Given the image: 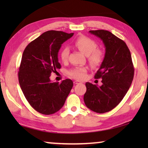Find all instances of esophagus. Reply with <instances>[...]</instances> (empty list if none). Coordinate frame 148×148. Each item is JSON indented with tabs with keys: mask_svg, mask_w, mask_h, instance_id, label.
<instances>
[{
	"mask_svg": "<svg viewBox=\"0 0 148 148\" xmlns=\"http://www.w3.org/2000/svg\"><path fill=\"white\" fill-rule=\"evenodd\" d=\"M74 84H82V82L78 81V80H75V81H74Z\"/></svg>",
	"mask_w": 148,
	"mask_h": 148,
	"instance_id": "1",
	"label": "esophagus"
}]
</instances>
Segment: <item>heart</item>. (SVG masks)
Here are the masks:
<instances>
[{
	"label": "heart",
	"instance_id": "heart-1",
	"mask_svg": "<svg viewBox=\"0 0 148 148\" xmlns=\"http://www.w3.org/2000/svg\"><path fill=\"white\" fill-rule=\"evenodd\" d=\"M74 46L80 51L86 55L88 61L93 67L100 66L104 60V53L101 49H97L98 45L93 40L88 37L82 36L77 38L74 42ZM69 49L64 47L61 50L60 57L62 62H66L69 58ZM87 68L86 67H76L69 72V75L73 78L83 79L86 77Z\"/></svg>",
	"mask_w": 148,
	"mask_h": 148
}]
</instances>
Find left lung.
Instances as JSON below:
<instances>
[{
	"instance_id": "8db88e82",
	"label": "left lung",
	"mask_w": 148,
	"mask_h": 148,
	"mask_svg": "<svg viewBox=\"0 0 148 148\" xmlns=\"http://www.w3.org/2000/svg\"><path fill=\"white\" fill-rule=\"evenodd\" d=\"M101 38L105 46V56L95 75L101 78V86L87 82L84 100L86 106L97 113H106L119 104L128 91L134 77L131 52L125 42L110 31H89Z\"/></svg>"
}]
</instances>
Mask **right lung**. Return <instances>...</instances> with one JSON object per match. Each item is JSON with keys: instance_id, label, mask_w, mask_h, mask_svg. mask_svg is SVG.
<instances>
[{"instance_id": "right-lung-1", "label": "right lung", "mask_w": 148, "mask_h": 148, "mask_svg": "<svg viewBox=\"0 0 148 148\" xmlns=\"http://www.w3.org/2000/svg\"><path fill=\"white\" fill-rule=\"evenodd\" d=\"M74 33L48 31L29 43L20 64L18 79L22 91L30 105L39 113L50 115L63 106L73 86L71 79L52 82V72L61 69L58 52L62 44Z\"/></svg>"}]
</instances>
